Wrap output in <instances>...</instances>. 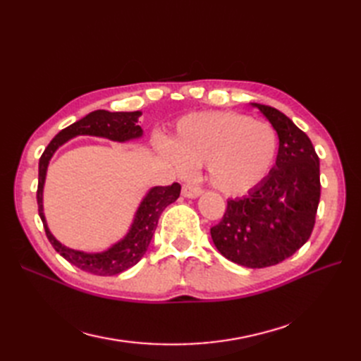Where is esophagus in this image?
Listing matches in <instances>:
<instances>
[{
    "label": "esophagus",
    "mask_w": 361,
    "mask_h": 361,
    "mask_svg": "<svg viewBox=\"0 0 361 361\" xmlns=\"http://www.w3.org/2000/svg\"><path fill=\"white\" fill-rule=\"evenodd\" d=\"M203 190L200 187H195V185H183L182 187V195L183 197H188V199H197L199 195H202Z\"/></svg>",
    "instance_id": "esophagus-1"
}]
</instances>
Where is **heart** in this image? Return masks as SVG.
I'll return each mask as SVG.
<instances>
[{"label": "heart", "mask_w": 361, "mask_h": 361, "mask_svg": "<svg viewBox=\"0 0 361 361\" xmlns=\"http://www.w3.org/2000/svg\"><path fill=\"white\" fill-rule=\"evenodd\" d=\"M161 154L180 176L206 164L207 179L226 195H243L264 182L279 150L272 126L228 111H204L182 117L171 145L161 141Z\"/></svg>", "instance_id": "b5f03b06"}]
</instances>
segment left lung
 I'll return each mask as SVG.
<instances>
[{"label":"left lung","instance_id":"1","mask_svg":"<svg viewBox=\"0 0 361 361\" xmlns=\"http://www.w3.org/2000/svg\"><path fill=\"white\" fill-rule=\"evenodd\" d=\"M279 135L276 166L255 190L228 200L223 220L211 228L220 253L247 268L277 265L312 235L321 197L319 158L310 138L276 108L251 104Z\"/></svg>","mask_w":361,"mask_h":361}]
</instances>
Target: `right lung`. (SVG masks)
<instances>
[{"label":"right lung","instance_id":"add662e5","mask_svg":"<svg viewBox=\"0 0 361 361\" xmlns=\"http://www.w3.org/2000/svg\"><path fill=\"white\" fill-rule=\"evenodd\" d=\"M141 111L129 113H110L105 110H96L87 114L78 122L64 128L52 138L48 147L43 152L39 161V185H37V206L39 215L42 218L43 227H45L47 236L57 253L63 256L72 265L78 267L85 272H92L94 276H117L128 268L137 265L140 259L146 255L152 236L155 233L158 220L169 204L176 202L180 194V185L173 183L170 187H154L150 188L143 200L140 202L134 220L130 223L126 235L118 239L111 247H108L99 253H87V251L73 250L54 236L49 231L45 214H43V188H45L47 173L49 161L54 154L66 141L80 137H101L108 138L117 143H126V141L138 140L143 137V129L138 126V118Z\"/></svg>","mask_w":361,"mask_h":361}]
</instances>
